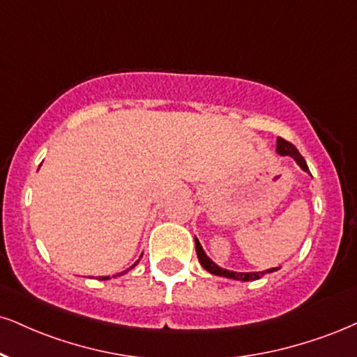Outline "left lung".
<instances>
[{"mask_svg": "<svg viewBox=\"0 0 357 357\" xmlns=\"http://www.w3.org/2000/svg\"><path fill=\"white\" fill-rule=\"evenodd\" d=\"M276 151L281 154V156H291L294 158V161L298 162L299 166L303 167L306 173H309V167L306 165V161H304V158L299 154L298 149H296L294 144H291L289 141L282 139V137H278V146H276ZM195 243H196V252H197V259H199V263L206 271H209L211 274H216V276H225V278H229V279H236V281H256V279L263 278L266 273H273L276 271L278 268H271L268 269V271H263V273H236V271H227V269H222L220 268L218 264H214L211 259H209L208 256H206V252L203 251V248H201V244L197 239L195 238Z\"/></svg>", "mask_w": 357, "mask_h": 357, "instance_id": "obj_1", "label": "left lung"}]
</instances>
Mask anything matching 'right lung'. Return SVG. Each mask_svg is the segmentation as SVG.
<instances>
[{"instance_id":"add662e5","label":"right lung","mask_w":357,"mask_h":357,"mask_svg":"<svg viewBox=\"0 0 357 357\" xmlns=\"http://www.w3.org/2000/svg\"><path fill=\"white\" fill-rule=\"evenodd\" d=\"M137 263H139V261H136V263H135V264H132V266H131V268H130V269H132V268H135V266H136V264H137ZM130 269H128V271H130ZM128 271H124V273H128ZM101 279H109V278H101Z\"/></svg>"}]
</instances>
